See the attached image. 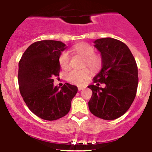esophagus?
I'll use <instances>...</instances> for the list:
<instances>
[{
    "mask_svg": "<svg viewBox=\"0 0 152 152\" xmlns=\"http://www.w3.org/2000/svg\"><path fill=\"white\" fill-rule=\"evenodd\" d=\"M83 89H84L83 87H81V86H79V87H78V90H79V91H80V90H82Z\"/></svg>",
    "mask_w": 152,
    "mask_h": 152,
    "instance_id": "34e87169",
    "label": "esophagus"
}]
</instances>
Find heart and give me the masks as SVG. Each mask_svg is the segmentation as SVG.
<instances>
[{
    "label": "heart",
    "instance_id": "1",
    "mask_svg": "<svg viewBox=\"0 0 152 152\" xmlns=\"http://www.w3.org/2000/svg\"><path fill=\"white\" fill-rule=\"evenodd\" d=\"M76 53L85 58L84 66L90 67L92 70H98L102 66V58L99 55L95 53V48L92 45L87 43H82L76 45L73 48ZM70 54L68 51L64 50L59 56V64L63 69H67L70 65ZM90 70L89 68L77 70H72L66 74V79L68 82L74 85H82L86 80L90 77Z\"/></svg>",
    "mask_w": 152,
    "mask_h": 152
}]
</instances>
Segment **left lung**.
I'll list each match as a JSON object with an SVG mask.
<instances>
[{
	"label": "left lung",
	"instance_id": "1",
	"mask_svg": "<svg viewBox=\"0 0 152 152\" xmlns=\"http://www.w3.org/2000/svg\"><path fill=\"white\" fill-rule=\"evenodd\" d=\"M100 51L102 68L88 87L93 95L88 102L92 114L104 120L122 116L131 107L137 93L138 73L135 59L128 46L120 40L107 37L94 41ZM105 83L104 88L99 87Z\"/></svg>",
	"mask_w": 152,
	"mask_h": 152
}]
</instances>
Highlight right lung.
I'll return each mask as SVG.
<instances>
[{"mask_svg": "<svg viewBox=\"0 0 152 152\" xmlns=\"http://www.w3.org/2000/svg\"><path fill=\"white\" fill-rule=\"evenodd\" d=\"M66 48L60 41L41 40L26 50L19 62L18 84L20 94L29 110L40 118L55 121L68 113L77 87L65 83L53 86L59 76V56Z\"/></svg>", "mask_w": 152, "mask_h": 152, "instance_id": "add662e5", "label": "right lung"}]
</instances>
